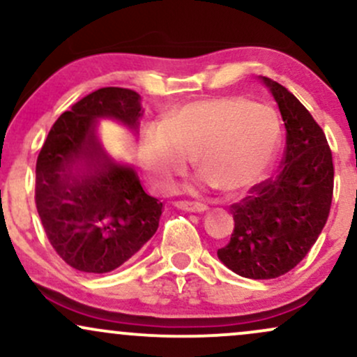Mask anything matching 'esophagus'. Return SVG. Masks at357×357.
Instances as JSON below:
<instances>
[{"instance_id": "obj_1", "label": "esophagus", "mask_w": 357, "mask_h": 357, "mask_svg": "<svg viewBox=\"0 0 357 357\" xmlns=\"http://www.w3.org/2000/svg\"><path fill=\"white\" fill-rule=\"evenodd\" d=\"M176 206H178L179 210L192 211V213H204V211H208L206 204L196 203V202H176Z\"/></svg>"}]
</instances>
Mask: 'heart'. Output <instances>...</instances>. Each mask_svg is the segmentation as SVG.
Masks as SVG:
<instances>
[{
	"label": "heart",
	"mask_w": 357,
	"mask_h": 357,
	"mask_svg": "<svg viewBox=\"0 0 357 357\" xmlns=\"http://www.w3.org/2000/svg\"><path fill=\"white\" fill-rule=\"evenodd\" d=\"M280 121L267 104L240 96L190 102L167 121H153L141 136L142 161L161 188H171L195 159L199 179L240 192L260 178L272 159Z\"/></svg>",
	"instance_id": "obj_1"
}]
</instances>
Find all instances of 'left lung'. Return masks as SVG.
<instances>
[{"mask_svg": "<svg viewBox=\"0 0 357 357\" xmlns=\"http://www.w3.org/2000/svg\"><path fill=\"white\" fill-rule=\"evenodd\" d=\"M284 119L280 171L231 204L235 230L218 258L241 277L264 280L292 270L312 248L331 211L333 153L321 126L284 85L261 77Z\"/></svg>", "mask_w": 357, "mask_h": 357, "instance_id": "8db88e82", "label": "left lung"}]
</instances>
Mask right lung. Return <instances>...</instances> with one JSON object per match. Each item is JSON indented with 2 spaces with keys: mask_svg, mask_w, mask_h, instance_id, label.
<instances>
[{
  "mask_svg": "<svg viewBox=\"0 0 357 357\" xmlns=\"http://www.w3.org/2000/svg\"><path fill=\"white\" fill-rule=\"evenodd\" d=\"M141 116L134 90H96L56 119L36 159L35 203L45 233L61 260L80 272H112L159 227L162 203L97 137L102 117L136 130Z\"/></svg>",
  "mask_w": 357,
  "mask_h": 357,
  "instance_id": "obj_1",
  "label": "right lung"
}]
</instances>
